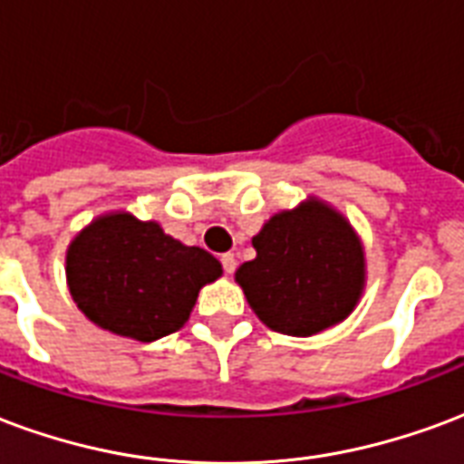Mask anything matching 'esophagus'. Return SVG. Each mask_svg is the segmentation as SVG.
Segmentation results:
<instances>
[{
    "instance_id": "34e87169",
    "label": "esophagus",
    "mask_w": 464,
    "mask_h": 464,
    "mask_svg": "<svg viewBox=\"0 0 464 464\" xmlns=\"http://www.w3.org/2000/svg\"><path fill=\"white\" fill-rule=\"evenodd\" d=\"M221 266L223 270H226V276H231L233 270H236V256H233V253H223Z\"/></svg>"
}]
</instances>
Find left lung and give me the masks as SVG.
Wrapping results in <instances>:
<instances>
[{
  "label": "left lung",
  "mask_w": 464,
  "mask_h": 464,
  "mask_svg": "<svg viewBox=\"0 0 464 464\" xmlns=\"http://www.w3.org/2000/svg\"><path fill=\"white\" fill-rule=\"evenodd\" d=\"M256 258L236 270L263 324L312 337L352 314L366 283L363 246L344 216L317 198L280 211L253 236Z\"/></svg>",
  "instance_id": "obj_1"
}]
</instances>
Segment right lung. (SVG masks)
<instances>
[{"instance_id": "1", "label": "right lung", "mask_w": 464, "mask_h": 464, "mask_svg": "<svg viewBox=\"0 0 464 464\" xmlns=\"http://www.w3.org/2000/svg\"><path fill=\"white\" fill-rule=\"evenodd\" d=\"M221 273L211 253L125 211L95 218L66 253L68 290L78 310L101 329L137 342L184 327L198 290Z\"/></svg>"}]
</instances>
